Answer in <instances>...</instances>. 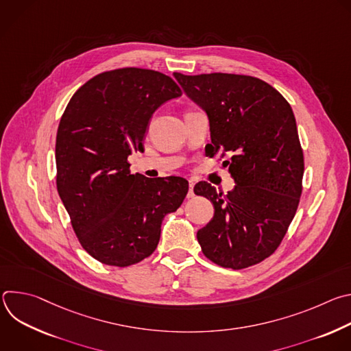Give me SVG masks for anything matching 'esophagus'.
I'll return each mask as SVG.
<instances>
[{
  "mask_svg": "<svg viewBox=\"0 0 351 351\" xmlns=\"http://www.w3.org/2000/svg\"><path fill=\"white\" fill-rule=\"evenodd\" d=\"M193 187H194V182H193V180H189V193H187V197H189V198L194 197V190H193Z\"/></svg>",
  "mask_w": 351,
  "mask_h": 351,
  "instance_id": "esophagus-1",
  "label": "esophagus"
}]
</instances>
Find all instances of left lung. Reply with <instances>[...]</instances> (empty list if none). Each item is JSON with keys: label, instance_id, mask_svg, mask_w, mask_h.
Masks as SVG:
<instances>
[{"label": "left lung", "instance_id": "obj_1", "mask_svg": "<svg viewBox=\"0 0 351 351\" xmlns=\"http://www.w3.org/2000/svg\"><path fill=\"white\" fill-rule=\"evenodd\" d=\"M210 121L211 156L221 153L236 186L228 194L210 183L194 193L214 204V218L197 232L204 256L232 269L269 257L294 218L304 173L294 114L267 82L244 75L173 73Z\"/></svg>", "mask_w": 351, "mask_h": 351}]
</instances>
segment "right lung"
Here are the masks:
<instances>
[{
	"label": "right lung",
	"mask_w": 351,
	"mask_h": 351,
	"mask_svg": "<svg viewBox=\"0 0 351 351\" xmlns=\"http://www.w3.org/2000/svg\"><path fill=\"white\" fill-rule=\"evenodd\" d=\"M182 95L167 75L140 68L99 73L71 98L57 143V189L86 252L106 265L129 267L154 253L167 214L189 190L183 178L130 173L153 114Z\"/></svg>",
	"instance_id": "obj_1"
}]
</instances>
